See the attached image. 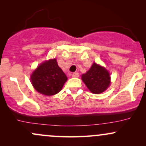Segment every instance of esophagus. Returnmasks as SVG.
Instances as JSON below:
<instances>
[{
	"label": "esophagus",
	"mask_w": 146,
	"mask_h": 146,
	"mask_svg": "<svg viewBox=\"0 0 146 146\" xmlns=\"http://www.w3.org/2000/svg\"><path fill=\"white\" fill-rule=\"evenodd\" d=\"M79 75H80V74H79L78 73L75 72V73H73V75H72V77H73V78H78Z\"/></svg>",
	"instance_id": "1"
}]
</instances>
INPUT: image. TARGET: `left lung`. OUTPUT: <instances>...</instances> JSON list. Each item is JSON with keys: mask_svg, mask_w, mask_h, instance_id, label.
Wrapping results in <instances>:
<instances>
[{"mask_svg": "<svg viewBox=\"0 0 146 146\" xmlns=\"http://www.w3.org/2000/svg\"><path fill=\"white\" fill-rule=\"evenodd\" d=\"M82 80L88 90L94 94L103 93L110 84L109 72L95 62L86 73L82 75Z\"/></svg>", "mask_w": 146, "mask_h": 146, "instance_id": "obj_1", "label": "left lung"}]
</instances>
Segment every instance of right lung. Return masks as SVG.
<instances>
[{
	"mask_svg": "<svg viewBox=\"0 0 146 146\" xmlns=\"http://www.w3.org/2000/svg\"><path fill=\"white\" fill-rule=\"evenodd\" d=\"M30 79L33 88L38 93L51 96L62 90L67 77L59 67L55 58L40 64L33 71Z\"/></svg>",
	"mask_w": 146,
	"mask_h": 146,
	"instance_id": "obj_1",
	"label": "right lung"
}]
</instances>
